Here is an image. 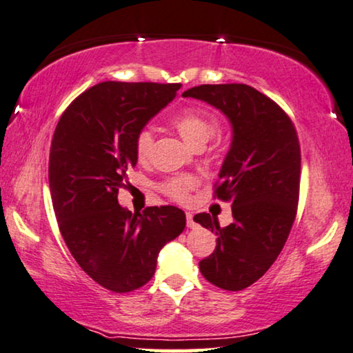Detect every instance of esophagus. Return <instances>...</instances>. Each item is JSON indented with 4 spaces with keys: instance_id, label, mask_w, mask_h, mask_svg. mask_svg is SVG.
<instances>
[{
    "instance_id": "obj_1",
    "label": "esophagus",
    "mask_w": 353,
    "mask_h": 353,
    "mask_svg": "<svg viewBox=\"0 0 353 353\" xmlns=\"http://www.w3.org/2000/svg\"><path fill=\"white\" fill-rule=\"evenodd\" d=\"M185 217H187V227L188 228H195L196 224H195V221H193L192 212H185Z\"/></svg>"
}]
</instances>
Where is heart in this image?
I'll return each instance as SVG.
<instances>
[{
  "mask_svg": "<svg viewBox=\"0 0 353 353\" xmlns=\"http://www.w3.org/2000/svg\"><path fill=\"white\" fill-rule=\"evenodd\" d=\"M172 126L177 129L181 137L188 143V145L196 147L205 145V143L214 136L217 129H219V121H217V118L212 115L211 112L205 110V108L187 107L172 118ZM152 145L153 134L148 131V129H142V131L137 134L136 143H134L137 160H145L148 153L152 150ZM193 185H195V179L190 176H182L166 181L161 185V190L165 192L168 196L181 201L187 196V192L190 190Z\"/></svg>",
  "mask_w": 353,
  "mask_h": 353,
  "instance_id": "obj_1",
  "label": "heart"
}]
</instances>
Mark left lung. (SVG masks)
Here are the masks:
<instances>
[{"label":"left lung","mask_w":353,"mask_h":353,"mask_svg":"<svg viewBox=\"0 0 353 353\" xmlns=\"http://www.w3.org/2000/svg\"><path fill=\"white\" fill-rule=\"evenodd\" d=\"M182 96L210 103L232 126L216 196L232 203L233 222L222 228L206 212L193 221L217 235L214 252L200 261L201 275L222 290H245L276 261L294 222L301 181L297 132L272 99L248 84H201Z\"/></svg>","instance_id":"8db88e82"}]
</instances>
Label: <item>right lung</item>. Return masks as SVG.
I'll use <instances>...</instances> for the list:
<instances>
[{
    "label": "right lung",
    "mask_w": 353,
    "mask_h": 353,
    "mask_svg": "<svg viewBox=\"0 0 353 353\" xmlns=\"http://www.w3.org/2000/svg\"><path fill=\"white\" fill-rule=\"evenodd\" d=\"M181 84L103 81L73 101L57 123L49 188L63 241L99 285L129 292L155 274L157 257L185 228L176 206L131 212L118 203L126 171L137 165V134Z\"/></svg>",
    "instance_id": "right-lung-1"
}]
</instances>
